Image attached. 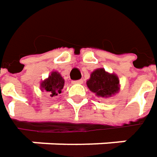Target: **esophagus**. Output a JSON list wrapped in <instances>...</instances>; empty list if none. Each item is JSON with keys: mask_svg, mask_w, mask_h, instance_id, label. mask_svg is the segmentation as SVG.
<instances>
[{"mask_svg": "<svg viewBox=\"0 0 157 157\" xmlns=\"http://www.w3.org/2000/svg\"><path fill=\"white\" fill-rule=\"evenodd\" d=\"M82 83H83V79H79V80L73 81V84H82Z\"/></svg>", "mask_w": 157, "mask_h": 157, "instance_id": "34e87169", "label": "esophagus"}]
</instances>
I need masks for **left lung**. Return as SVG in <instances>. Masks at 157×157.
I'll list each match as a JSON object with an SVG mask.
<instances>
[{
	"mask_svg": "<svg viewBox=\"0 0 157 157\" xmlns=\"http://www.w3.org/2000/svg\"><path fill=\"white\" fill-rule=\"evenodd\" d=\"M87 86L98 98H108L118 93L119 78L117 74L109 73L104 69H95L87 80Z\"/></svg>",
	"mask_w": 157,
	"mask_h": 157,
	"instance_id": "left-lung-1",
	"label": "left lung"
}]
</instances>
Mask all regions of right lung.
<instances>
[{"label": "right lung", "instance_id": "add662e5", "mask_svg": "<svg viewBox=\"0 0 157 157\" xmlns=\"http://www.w3.org/2000/svg\"><path fill=\"white\" fill-rule=\"evenodd\" d=\"M65 80L58 71H52L47 78L40 82L41 91H46L52 97L59 96L64 87Z\"/></svg>", "mask_w": 157, "mask_h": 157}]
</instances>
